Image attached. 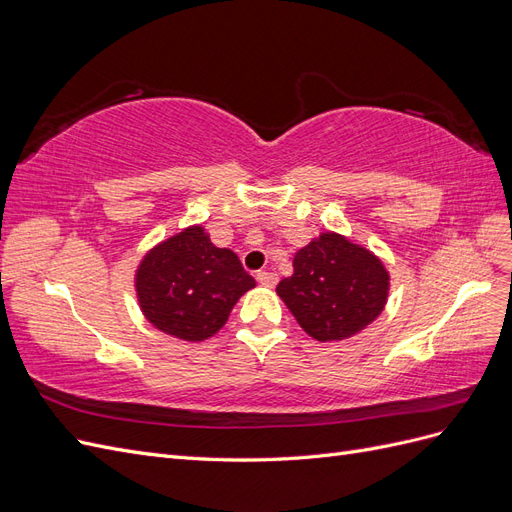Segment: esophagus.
<instances>
[{"instance_id": "obj_1", "label": "esophagus", "mask_w": 512, "mask_h": 512, "mask_svg": "<svg viewBox=\"0 0 512 512\" xmlns=\"http://www.w3.org/2000/svg\"><path fill=\"white\" fill-rule=\"evenodd\" d=\"M256 280H258L262 286L273 288V286L277 284V275L271 273V271H258V273H256Z\"/></svg>"}]
</instances>
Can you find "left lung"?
<instances>
[{
	"label": "left lung",
	"instance_id": "8db88e82",
	"mask_svg": "<svg viewBox=\"0 0 512 512\" xmlns=\"http://www.w3.org/2000/svg\"><path fill=\"white\" fill-rule=\"evenodd\" d=\"M292 267L277 294L318 342H339L363 331L389 299V271L382 260L337 232H322L301 247Z\"/></svg>",
	"mask_w": 512,
	"mask_h": 512
}]
</instances>
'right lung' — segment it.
I'll list each match as a JSON object with an SVG mask.
<instances>
[{
	"label": "right lung",
	"mask_w": 512,
	"mask_h": 512,
	"mask_svg": "<svg viewBox=\"0 0 512 512\" xmlns=\"http://www.w3.org/2000/svg\"><path fill=\"white\" fill-rule=\"evenodd\" d=\"M134 282L145 318L185 342L218 333L241 294L256 286L237 254L215 247L203 226L185 228L149 250Z\"/></svg>",
	"instance_id": "right-lung-1"
}]
</instances>
